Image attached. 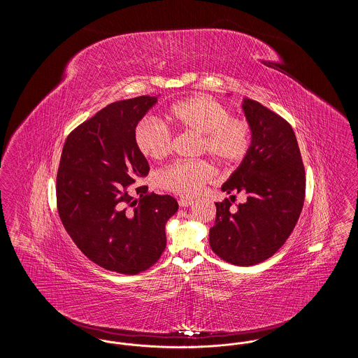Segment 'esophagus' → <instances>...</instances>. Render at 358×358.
Masks as SVG:
<instances>
[{"mask_svg":"<svg viewBox=\"0 0 358 358\" xmlns=\"http://www.w3.org/2000/svg\"><path fill=\"white\" fill-rule=\"evenodd\" d=\"M178 204H180V206H182V208H187V206H190V205L193 204V200L187 199V197H182V199L178 200Z\"/></svg>","mask_w":358,"mask_h":358,"instance_id":"obj_1","label":"esophagus"}]
</instances>
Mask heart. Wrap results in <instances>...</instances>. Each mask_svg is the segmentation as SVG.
Listing matches in <instances>:
<instances>
[{
	"instance_id": "heart-1",
	"label": "heart",
	"mask_w": 358,
	"mask_h": 358,
	"mask_svg": "<svg viewBox=\"0 0 358 358\" xmlns=\"http://www.w3.org/2000/svg\"><path fill=\"white\" fill-rule=\"evenodd\" d=\"M166 118L181 131L199 136L197 153L208 154L222 166L241 162L251 149L252 129L248 120L231 117L222 103L196 95L171 106ZM138 152L149 159H162L173 149L171 130L154 118H143L134 129ZM213 180L206 161H176L158 173L159 185L182 196H194Z\"/></svg>"
}]
</instances>
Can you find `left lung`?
<instances>
[{
	"instance_id": "1",
	"label": "left lung",
	"mask_w": 358,
	"mask_h": 358,
	"mask_svg": "<svg viewBox=\"0 0 358 358\" xmlns=\"http://www.w3.org/2000/svg\"><path fill=\"white\" fill-rule=\"evenodd\" d=\"M252 129L247 157L222 185V192L245 193L247 201L232 212L235 194L216 203L209 231L212 251L236 266L264 262L286 243L301 216L306 176L289 122L252 99L243 101Z\"/></svg>"
}]
</instances>
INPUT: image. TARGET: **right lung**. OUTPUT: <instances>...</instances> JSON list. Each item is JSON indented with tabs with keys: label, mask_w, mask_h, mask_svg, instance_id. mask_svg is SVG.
Wrapping results in <instances>:
<instances>
[{
	"label": "right lung",
	"mask_w": 358,
	"mask_h": 358,
	"mask_svg": "<svg viewBox=\"0 0 358 358\" xmlns=\"http://www.w3.org/2000/svg\"><path fill=\"white\" fill-rule=\"evenodd\" d=\"M157 103L142 95L111 103L67 136L56 177L60 220L78 248L108 271L136 275L158 262L165 224L178 204L169 194L136 187L150 171L134 143L138 122Z\"/></svg>",
	"instance_id": "right-lung-1"
}]
</instances>
